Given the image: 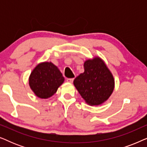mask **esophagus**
<instances>
[{
    "label": "esophagus",
    "instance_id": "1",
    "mask_svg": "<svg viewBox=\"0 0 147 147\" xmlns=\"http://www.w3.org/2000/svg\"><path fill=\"white\" fill-rule=\"evenodd\" d=\"M74 81V78H67V82H69V83H72Z\"/></svg>",
    "mask_w": 147,
    "mask_h": 147
}]
</instances>
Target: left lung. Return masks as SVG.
Returning a JSON list of instances; mask_svg holds the SVG:
<instances>
[{"label": "left lung", "mask_w": 147, "mask_h": 147, "mask_svg": "<svg viewBox=\"0 0 147 147\" xmlns=\"http://www.w3.org/2000/svg\"><path fill=\"white\" fill-rule=\"evenodd\" d=\"M84 67V73L74 80V86L86 103L91 106L100 105L113 92V76L99 57L86 61Z\"/></svg>", "instance_id": "8db88e82"}]
</instances>
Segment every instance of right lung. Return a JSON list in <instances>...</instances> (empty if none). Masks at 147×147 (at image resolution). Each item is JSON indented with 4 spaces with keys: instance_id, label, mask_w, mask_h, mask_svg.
Instances as JSON below:
<instances>
[{
    "instance_id": "right-lung-1",
    "label": "right lung",
    "mask_w": 147,
    "mask_h": 147,
    "mask_svg": "<svg viewBox=\"0 0 147 147\" xmlns=\"http://www.w3.org/2000/svg\"><path fill=\"white\" fill-rule=\"evenodd\" d=\"M62 74L51 62H43L35 67L29 76V86L37 97L48 98L63 84Z\"/></svg>"
}]
</instances>
